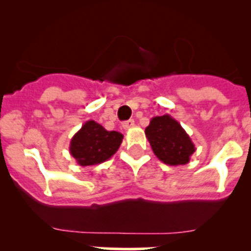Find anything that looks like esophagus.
Instances as JSON below:
<instances>
[{
	"instance_id": "esophagus-1",
	"label": "esophagus",
	"mask_w": 251,
	"mask_h": 251,
	"mask_svg": "<svg viewBox=\"0 0 251 251\" xmlns=\"http://www.w3.org/2000/svg\"><path fill=\"white\" fill-rule=\"evenodd\" d=\"M133 126H134V121H132V119H129V121H127V122H124L123 124H122V127H123V129H130V128L133 127Z\"/></svg>"
}]
</instances>
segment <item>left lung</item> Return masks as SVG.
<instances>
[{"instance_id": "obj_1", "label": "left lung", "mask_w": 251, "mask_h": 251, "mask_svg": "<svg viewBox=\"0 0 251 251\" xmlns=\"http://www.w3.org/2000/svg\"><path fill=\"white\" fill-rule=\"evenodd\" d=\"M146 137L153 153L166 165H186L196 151L186 130L170 114L151 119L146 128Z\"/></svg>"}]
</instances>
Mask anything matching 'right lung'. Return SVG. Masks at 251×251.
<instances>
[{
	"mask_svg": "<svg viewBox=\"0 0 251 251\" xmlns=\"http://www.w3.org/2000/svg\"><path fill=\"white\" fill-rule=\"evenodd\" d=\"M123 141V134L106 130L94 121H88L70 141V154L79 166H94L108 161Z\"/></svg>",
	"mask_w": 251,
	"mask_h": 251,
	"instance_id": "1",
	"label": "right lung"
}]
</instances>
